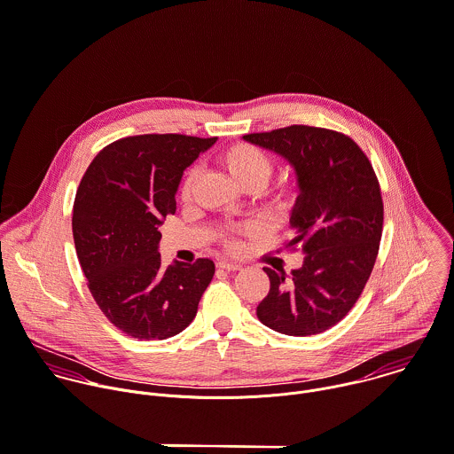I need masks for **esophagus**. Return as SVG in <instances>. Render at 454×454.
I'll list each match as a JSON object with an SVG mask.
<instances>
[{"label": "esophagus", "instance_id": "obj_1", "mask_svg": "<svg viewBox=\"0 0 454 454\" xmlns=\"http://www.w3.org/2000/svg\"><path fill=\"white\" fill-rule=\"evenodd\" d=\"M218 268L227 270V271H238V270H241V264L229 262V261H218Z\"/></svg>", "mask_w": 454, "mask_h": 454}]
</instances>
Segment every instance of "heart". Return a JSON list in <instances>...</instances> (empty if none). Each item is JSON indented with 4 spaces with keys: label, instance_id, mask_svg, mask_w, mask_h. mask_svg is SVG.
Here are the masks:
<instances>
[{
    "label": "heart",
    "instance_id": "heart-1",
    "mask_svg": "<svg viewBox=\"0 0 454 454\" xmlns=\"http://www.w3.org/2000/svg\"><path fill=\"white\" fill-rule=\"evenodd\" d=\"M218 163L236 181V184H239L247 192L262 190L275 170V163L270 158V154H266L262 149L250 145V144H234V145L227 147L225 151L220 153ZM195 183H197V170L190 168L181 184L183 200L192 199ZM294 197H296L294 190L286 186V188H280V190L270 193L266 197V206L273 213H286L293 206ZM252 232H255L254 223H243V225L227 229L222 234V243L229 250H238L239 248L238 236L252 234Z\"/></svg>",
    "mask_w": 454,
    "mask_h": 454
}]
</instances>
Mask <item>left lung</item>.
<instances>
[{"label": "left lung", "mask_w": 454, "mask_h": 454, "mask_svg": "<svg viewBox=\"0 0 454 454\" xmlns=\"http://www.w3.org/2000/svg\"><path fill=\"white\" fill-rule=\"evenodd\" d=\"M243 140L270 149L296 172L300 195L291 213L303 264L273 271L257 317L275 332L305 337L337 325L355 305L372 271L381 229V192L362 149L346 135L312 126H287Z\"/></svg>", "instance_id": "left-lung-1"}]
</instances>
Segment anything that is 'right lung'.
<instances>
[{
	"label": "right lung",
	"mask_w": 454,
	"mask_h": 454,
	"mask_svg": "<svg viewBox=\"0 0 454 454\" xmlns=\"http://www.w3.org/2000/svg\"><path fill=\"white\" fill-rule=\"evenodd\" d=\"M216 142L186 135H138L106 145L74 199L73 236L89 289L124 333L167 339L195 317L215 275L211 259L163 266L158 227L176 213L183 172Z\"/></svg>",
	"instance_id": "1"
}]
</instances>
